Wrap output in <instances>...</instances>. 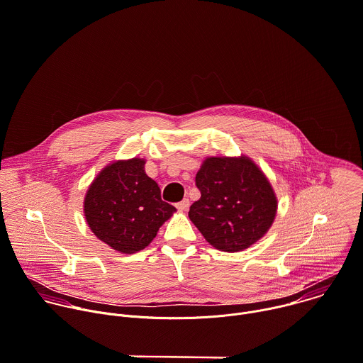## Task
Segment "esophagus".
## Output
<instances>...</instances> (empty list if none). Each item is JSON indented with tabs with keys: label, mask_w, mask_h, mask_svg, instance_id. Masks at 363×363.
<instances>
[{
	"label": "esophagus",
	"mask_w": 363,
	"mask_h": 363,
	"mask_svg": "<svg viewBox=\"0 0 363 363\" xmlns=\"http://www.w3.org/2000/svg\"><path fill=\"white\" fill-rule=\"evenodd\" d=\"M189 206H190V201H189L187 199H184V200H182L180 203H177V204H176L177 210H180V211H186V210L189 208Z\"/></svg>",
	"instance_id": "esophagus-1"
}]
</instances>
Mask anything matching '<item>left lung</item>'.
I'll list each match as a JSON object with an SVG mask.
<instances>
[{"mask_svg": "<svg viewBox=\"0 0 363 363\" xmlns=\"http://www.w3.org/2000/svg\"><path fill=\"white\" fill-rule=\"evenodd\" d=\"M201 197L189 218L214 248L247 250L271 228L277 194L258 164L245 155L206 157L196 174Z\"/></svg>", "mask_w": 363, "mask_h": 363, "instance_id": "obj_1", "label": "left lung"}]
</instances>
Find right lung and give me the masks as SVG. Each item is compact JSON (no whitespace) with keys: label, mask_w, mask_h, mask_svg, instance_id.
Masks as SVG:
<instances>
[{"label":"right lung","mask_w":363,"mask_h":363,"mask_svg":"<svg viewBox=\"0 0 363 363\" xmlns=\"http://www.w3.org/2000/svg\"><path fill=\"white\" fill-rule=\"evenodd\" d=\"M145 164L140 157L113 160L96 174L84 199L88 227L121 254L145 250L176 213V207L162 200Z\"/></svg>","instance_id":"1"}]
</instances>
